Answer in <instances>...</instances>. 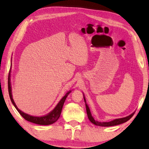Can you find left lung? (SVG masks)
<instances>
[{"mask_svg":"<svg viewBox=\"0 0 149 149\" xmlns=\"http://www.w3.org/2000/svg\"><path fill=\"white\" fill-rule=\"evenodd\" d=\"M84 100L85 102V106H86V110H87V116L89 120L91 121V122H92L93 124H95L96 125H99V126H104V127H109V126H114V125H117L121 124V123H125L127 122V121L129 120L130 118H132V117L133 116V114H135V112H133V114H132L130 116H128L127 117L125 118H119V119H116L111 122H97V121H95L94 120V118H93L91 114L89 108L88 107V105L86 103V100L85 99L84 97Z\"/></svg>","mask_w":149,"mask_h":149,"instance_id":"1","label":"left lung"}]
</instances>
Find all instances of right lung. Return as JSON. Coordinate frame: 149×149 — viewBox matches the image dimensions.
<instances>
[{
	"instance_id": "obj_1",
	"label": "right lung",
	"mask_w": 149,
	"mask_h": 149,
	"mask_svg": "<svg viewBox=\"0 0 149 149\" xmlns=\"http://www.w3.org/2000/svg\"><path fill=\"white\" fill-rule=\"evenodd\" d=\"M10 74L8 75V93H9V95H10V100L12 102V104H14L15 108H16V110L18 111V112L22 117H23L25 120L28 121V122L36 123V124H39V125H50L52 124V123H54L55 122L58 120V118H60V116L61 114V112L62 110V107L63 105H64V103L65 100V99L68 97V95H69V93L71 92V91H69L68 93H67L64 96L62 99L60 100V101L59 102L58 104H57V106L55 107L54 109L51 112H50L49 114H48L47 115L45 116H41V117H36V116H30L29 114H27L26 113H24L19 110L17 107H16V104L14 101L13 99H12V90H11V85H10Z\"/></svg>"
}]
</instances>
